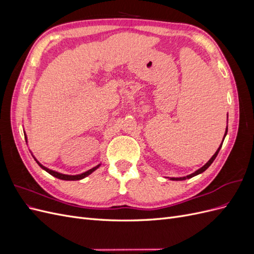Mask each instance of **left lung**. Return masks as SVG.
Instances as JSON below:
<instances>
[{"label": "left lung", "mask_w": 254, "mask_h": 254, "mask_svg": "<svg viewBox=\"0 0 254 254\" xmlns=\"http://www.w3.org/2000/svg\"><path fill=\"white\" fill-rule=\"evenodd\" d=\"M227 132H228V127L226 128V132H225V137H226V135H227ZM225 137H224V140H225ZM224 142V141H222ZM221 146H222V143L220 144V146L218 147V149L216 150V152L214 153L213 155V157L207 161V162L201 167V168H199V170H197L195 173H193V174H190V175H189V176H187V177H180V178H171L172 180H177V181H181V180H186V179H190V178H191V177H194V176H197V175H199V174H201V173H203L207 167H209L212 163H213V161L215 160V158L217 157V155H218V152H219V150H220V148H221Z\"/></svg>", "instance_id": "8db88e82"}]
</instances>
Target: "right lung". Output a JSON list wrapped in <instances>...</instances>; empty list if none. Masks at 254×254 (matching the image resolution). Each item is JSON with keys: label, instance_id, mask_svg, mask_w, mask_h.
Returning <instances> with one entry per match:
<instances>
[{"label": "right lung", "instance_id": "right-lung-1", "mask_svg": "<svg viewBox=\"0 0 254 254\" xmlns=\"http://www.w3.org/2000/svg\"><path fill=\"white\" fill-rule=\"evenodd\" d=\"M24 135H25V141L27 142L26 134H24ZM35 160H36V162L38 163V165H39L41 168H43V170H44L45 172H48L50 175H52V176H54V177H56V178L61 179V180H80V179H83L84 177H87V176H89L90 174L93 173L95 170H97V168L99 167V165H101V164H98V165H96L95 167L91 168V170H89V171H87V172H84V173H82V174H79V175H64V174H60V173L55 172V171H52V170H50V168L45 167V166H43L41 163L38 162L37 159H35Z\"/></svg>", "mask_w": 254, "mask_h": 254}]
</instances>
